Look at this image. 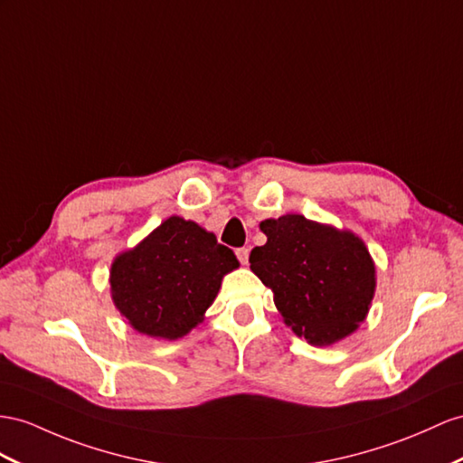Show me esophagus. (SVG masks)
I'll return each instance as SVG.
<instances>
[{"mask_svg": "<svg viewBox=\"0 0 463 463\" xmlns=\"http://www.w3.org/2000/svg\"><path fill=\"white\" fill-rule=\"evenodd\" d=\"M248 256H250L248 248H236V258H239L241 264H248Z\"/></svg>", "mask_w": 463, "mask_h": 463, "instance_id": "34e87169", "label": "esophagus"}]
</instances>
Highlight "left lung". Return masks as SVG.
Listing matches in <instances>:
<instances>
[{
    "label": "left lung",
    "mask_w": 463,
    "mask_h": 463,
    "mask_svg": "<svg viewBox=\"0 0 463 463\" xmlns=\"http://www.w3.org/2000/svg\"><path fill=\"white\" fill-rule=\"evenodd\" d=\"M260 229L268 242L250 252V269L274 291L286 325L317 346L354 333L375 289V268L358 236L303 215L268 219Z\"/></svg>",
    "instance_id": "left-lung-1"
}]
</instances>
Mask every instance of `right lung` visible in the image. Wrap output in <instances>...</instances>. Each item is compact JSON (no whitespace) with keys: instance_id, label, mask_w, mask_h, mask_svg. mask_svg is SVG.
Returning <instances> with one entry per match:
<instances>
[{"instance_id":"right-lung-1","label":"right lung","mask_w":463,"mask_h":463,"mask_svg":"<svg viewBox=\"0 0 463 463\" xmlns=\"http://www.w3.org/2000/svg\"><path fill=\"white\" fill-rule=\"evenodd\" d=\"M239 268L229 246L194 221L170 217L111 266L117 309L138 333L175 340L215 301L221 279Z\"/></svg>"}]
</instances>
